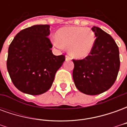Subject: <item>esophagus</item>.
I'll use <instances>...</instances> for the list:
<instances>
[{"mask_svg": "<svg viewBox=\"0 0 127 127\" xmlns=\"http://www.w3.org/2000/svg\"><path fill=\"white\" fill-rule=\"evenodd\" d=\"M71 59V58H70V57H69V56L66 55V56H65V60H66V61H70Z\"/></svg>", "mask_w": 127, "mask_h": 127, "instance_id": "esophagus-1", "label": "esophagus"}]
</instances>
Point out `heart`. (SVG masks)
<instances>
[{
  "mask_svg": "<svg viewBox=\"0 0 127 127\" xmlns=\"http://www.w3.org/2000/svg\"><path fill=\"white\" fill-rule=\"evenodd\" d=\"M53 43L56 47H67L69 55L75 58L88 56L93 49L95 35L89 28L80 26L63 27L55 34Z\"/></svg>",
  "mask_w": 127,
  "mask_h": 127,
  "instance_id": "obj_1",
  "label": "heart"
}]
</instances>
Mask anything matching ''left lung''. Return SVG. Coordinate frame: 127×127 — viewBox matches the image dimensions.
Listing matches in <instances>:
<instances>
[{"mask_svg":"<svg viewBox=\"0 0 127 127\" xmlns=\"http://www.w3.org/2000/svg\"><path fill=\"white\" fill-rule=\"evenodd\" d=\"M95 43L90 55L82 60H73V78L82 93L96 95L107 91L114 84L120 69L119 50L112 36L93 26Z\"/></svg>","mask_w":127,"mask_h":127,"instance_id":"1","label":"left lung"}]
</instances>
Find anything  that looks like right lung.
Here are the masks:
<instances>
[{"mask_svg":"<svg viewBox=\"0 0 127 127\" xmlns=\"http://www.w3.org/2000/svg\"><path fill=\"white\" fill-rule=\"evenodd\" d=\"M50 25H34L18 32L8 50L7 66L13 84L24 93L39 95L52 85L64 55L55 56L47 36Z\"/></svg>","mask_w":127,"mask_h":127,"instance_id":"1","label":"right lung"}]
</instances>
